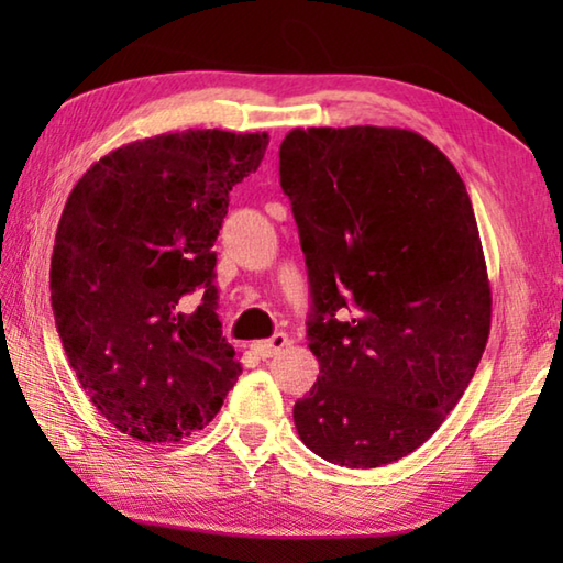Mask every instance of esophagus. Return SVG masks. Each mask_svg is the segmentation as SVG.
<instances>
[{"label":"esophagus","instance_id":"obj_1","mask_svg":"<svg viewBox=\"0 0 563 563\" xmlns=\"http://www.w3.org/2000/svg\"><path fill=\"white\" fill-rule=\"evenodd\" d=\"M288 345V335H285V332H275V335L271 338V340H261V342H253L251 345V350L255 352V355L258 357H273V355H278V352Z\"/></svg>","mask_w":563,"mask_h":563}]
</instances>
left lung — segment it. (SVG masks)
<instances>
[{
	"label": "left lung",
	"instance_id": "obj_1",
	"mask_svg": "<svg viewBox=\"0 0 563 563\" xmlns=\"http://www.w3.org/2000/svg\"><path fill=\"white\" fill-rule=\"evenodd\" d=\"M280 186L320 362L295 427L332 464H393L440 430L487 347L492 290L470 194L424 136L379 126L292 129Z\"/></svg>",
	"mask_w": 563,
	"mask_h": 563
}]
</instances>
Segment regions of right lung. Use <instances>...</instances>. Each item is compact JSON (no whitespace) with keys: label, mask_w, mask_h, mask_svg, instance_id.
Returning a JSON list of instances; mask_svg holds the SVG:
<instances>
[{"label":"right lung","mask_w":563,"mask_h":563,"mask_svg":"<svg viewBox=\"0 0 563 563\" xmlns=\"http://www.w3.org/2000/svg\"><path fill=\"white\" fill-rule=\"evenodd\" d=\"M268 133L188 129L111 151L56 228L52 310L93 407L141 442L211 422L241 362L218 320L213 243L228 190L258 170ZM190 291L202 295L194 313Z\"/></svg>","instance_id":"right-lung-1"}]
</instances>
